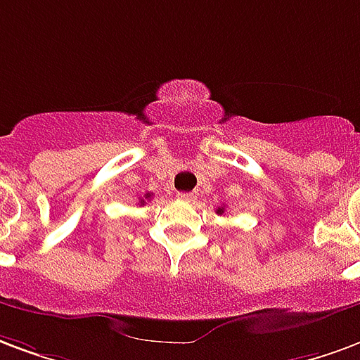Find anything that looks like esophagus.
Here are the masks:
<instances>
[{
    "label": "esophagus",
    "mask_w": 360,
    "mask_h": 360,
    "mask_svg": "<svg viewBox=\"0 0 360 360\" xmlns=\"http://www.w3.org/2000/svg\"><path fill=\"white\" fill-rule=\"evenodd\" d=\"M177 196H179L181 200L194 202V200H196V196H198V194H196V193H179Z\"/></svg>",
    "instance_id": "obj_1"
}]
</instances>
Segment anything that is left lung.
Returning <instances> with one entry per match:
<instances>
[{"label":"left lung","mask_w":360,"mask_h":360,"mask_svg":"<svg viewBox=\"0 0 360 360\" xmlns=\"http://www.w3.org/2000/svg\"><path fill=\"white\" fill-rule=\"evenodd\" d=\"M223 212H225V207H217V214L223 215Z\"/></svg>","instance_id":"1"}]
</instances>
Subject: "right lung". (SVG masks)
I'll return each instance as SVG.
<instances>
[{
    "label": "right lung",
    "mask_w": 360,
    "mask_h": 360,
    "mask_svg": "<svg viewBox=\"0 0 360 360\" xmlns=\"http://www.w3.org/2000/svg\"><path fill=\"white\" fill-rule=\"evenodd\" d=\"M150 196H153V194L148 193V194H145V198H139V204H141V206H145V200H148Z\"/></svg>",
    "instance_id": "add662e5"
}]
</instances>
